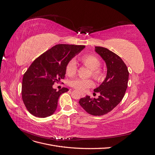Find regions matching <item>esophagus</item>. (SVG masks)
Instances as JSON below:
<instances>
[{"instance_id": "34e87169", "label": "esophagus", "mask_w": 155, "mask_h": 155, "mask_svg": "<svg viewBox=\"0 0 155 155\" xmlns=\"http://www.w3.org/2000/svg\"><path fill=\"white\" fill-rule=\"evenodd\" d=\"M81 97H85V94H84V93H81Z\"/></svg>"}]
</instances>
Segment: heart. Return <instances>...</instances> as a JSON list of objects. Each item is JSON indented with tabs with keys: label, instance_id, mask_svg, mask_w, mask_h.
<instances>
[{
	"label": "heart",
	"instance_id": "b5f03b06",
	"mask_svg": "<svg viewBox=\"0 0 155 155\" xmlns=\"http://www.w3.org/2000/svg\"><path fill=\"white\" fill-rule=\"evenodd\" d=\"M79 60L83 65L91 70V75L94 79L98 82L104 80L105 78V72L104 69L100 67L101 62L100 59L96 55L91 54H84L79 58ZM76 72L77 66L76 63L73 60L70 61L66 65L65 72L67 76L72 77L76 74ZM70 85L77 90L84 91L93 85V81L89 79H76L71 81Z\"/></svg>",
	"mask_w": 155,
	"mask_h": 155
}]
</instances>
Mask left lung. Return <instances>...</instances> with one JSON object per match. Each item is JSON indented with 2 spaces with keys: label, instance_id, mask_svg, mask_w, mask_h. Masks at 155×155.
I'll list each match as a JSON object with an SVG mask.
<instances>
[{
  "label": "left lung",
  "instance_id": "1",
  "mask_svg": "<svg viewBox=\"0 0 155 155\" xmlns=\"http://www.w3.org/2000/svg\"><path fill=\"white\" fill-rule=\"evenodd\" d=\"M95 51L104 59L107 68L106 78L94 91L100 94L98 98L87 96L79 104L88 114L102 116L111 111L122 100L129 79V71L120 57L106 48L96 46Z\"/></svg>",
  "mask_w": 155,
  "mask_h": 155
}]
</instances>
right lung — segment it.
I'll return each instance as SVG.
<instances>
[{"mask_svg":"<svg viewBox=\"0 0 155 155\" xmlns=\"http://www.w3.org/2000/svg\"><path fill=\"white\" fill-rule=\"evenodd\" d=\"M85 47L84 45H57L31 64L22 83V101L31 114L46 118L54 114L59 96L68 89L63 87L58 91L53 85L64 78L67 64Z\"/></svg>","mask_w":155,"mask_h":155,"instance_id":"right-lung-1","label":"right lung"}]
</instances>
